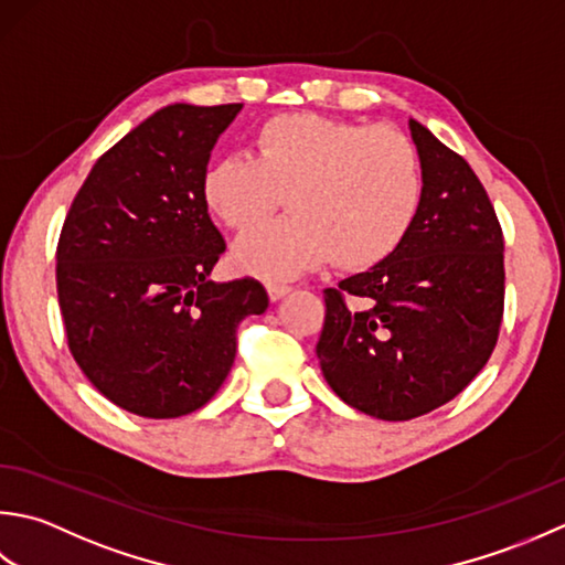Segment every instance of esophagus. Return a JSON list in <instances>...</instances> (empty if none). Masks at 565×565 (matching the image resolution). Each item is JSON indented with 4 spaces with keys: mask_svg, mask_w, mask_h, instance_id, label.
Wrapping results in <instances>:
<instances>
[{
    "mask_svg": "<svg viewBox=\"0 0 565 565\" xmlns=\"http://www.w3.org/2000/svg\"><path fill=\"white\" fill-rule=\"evenodd\" d=\"M290 290H292L290 285H282V282H268V297L273 299V302H275V299L285 297V295L290 292Z\"/></svg>",
    "mask_w": 565,
    "mask_h": 565,
    "instance_id": "obj_1",
    "label": "esophagus"
}]
</instances>
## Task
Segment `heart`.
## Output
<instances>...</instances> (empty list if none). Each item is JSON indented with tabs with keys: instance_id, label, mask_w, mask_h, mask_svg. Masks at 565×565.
Segmentation results:
<instances>
[{
	"instance_id": "heart-1",
	"label": "heart",
	"mask_w": 565,
	"mask_h": 565,
	"mask_svg": "<svg viewBox=\"0 0 565 565\" xmlns=\"http://www.w3.org/2000/svg\"><path fill=\"white\" fill-rule=\"evenodd\" d=\"M285 199L290 220L234 246V268L287 280L331 260L371 270L405 244L424 204L417 143L385 124L282 114L260 126L256 156L218 160L204 200L238 234L267 223Z\"/></svg>"
}]
</instances>
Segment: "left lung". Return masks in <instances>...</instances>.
I'll return each mask as SVG.
<instances>
[{
  "mask_svg": "<svg viewBox=\"0 0 565 565\" xmlns=\"http://www.w3.org/2000/svg\"><path fill=\"white\" fill-rule=\"evenodd\" d=\"M424 163L417 224L393 256L324 290L317 359L347 405L407 422L451 402L498 347L504 236L478 175L409 121Z\"/></svg>",
  "mask_w": 565,
  "mask_h": 565,
  "instance_id": "left-lung-1",
  "label": "left lung"
}]
</instances>
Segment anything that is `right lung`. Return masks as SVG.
<instances>
[{
  "mask_svg": "<svg viewBox=\"0 0 565 565\" xmlns=\"http://www.w3.org/2000/svg\"><path fill=\"white\" fill-rule=\"evenodd\" d=\"M241 105H170L114 143L65 214L55 285L67 349L114 405L148 419L204 407L263 315L258 280H210L226 244L204 200L210 153Z\"/></svg>",
  "mask_w": 565,
  "mask_h": 565,
  "instance_id": "1",
  "label": "right lung"
}]
</instances>
